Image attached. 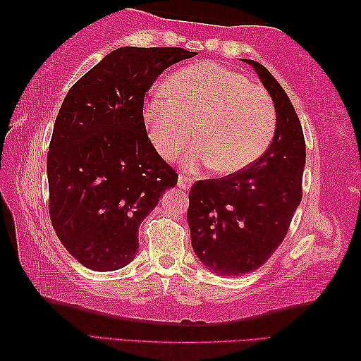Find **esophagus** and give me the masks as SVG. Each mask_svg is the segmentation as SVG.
<instances>
[{
  "mask_svg": "<svg viewBox=\"0 0 361 361\" xmlns=\"http://www.w3.org/2000/svg\"><path fill=\"white\" fill-rule=\"evenodd\" d=\"M192 184H193V177L185 176V174H179V179H177V185H179L180 188L188 190V188L192 187Z\"/></svg>",
  "mask_w": 361,
  "mask_h": 361,
  "instance_id": "34e87169",
  "label": "esophagus"
}]
</instances>
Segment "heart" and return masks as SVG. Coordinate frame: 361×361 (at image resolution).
<instances>
[{"instance_id":"b5f03b06","label":"heart","mask_w":361,"mask_h":361,"mask_svg":"<svg viewBox=\"0 0 361 361\" xmlns=\"http://www.w3.org/2000/svg\"><path fill=\"white\" fill-rule=\"evenodd\" d=\"M169 91L152 92L144 118L158 153L173 159L195 135L185 164H211L219 174L251 166L274 139L276 109L270 94L235 70L202 62L173 75Z\"/></svg>"}]
</instances>
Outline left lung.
Listing matches in <instances>:
<instances>
[{
    "label": "left lung",
    "instance_id": "left-lung-1",
    "mask_svg": "<svg viewBox=\"0 0 361 361\" xmlns=\"http://www.w3.org/2000/svg\"><path fill=\"white\" fill-rule=\"evenodd\" d=\"M252 65L276 109L269 149L251 166L219 179L197 180L188 192L192 246L221 276L251 274L270 259L302 200L305 140L288 94L267 68Z\"/></svg>",
    "mask_w": 361,
    "mask_h": 361
}]
</instances>
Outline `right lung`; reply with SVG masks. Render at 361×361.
I'll use <instances>...</instances> for the list:
<instances>
[{
    "label": "right lung",
    "mask_w": 361,
    "mask_h": 361,
    "mask_svg": "<svg viewBox=\"0 0 361 361\" xmlns=\"http://www.w3.org/2000/svg\"><path fill=\"white\" fill-rule=\"evenodd\" d=\"M184 47H120L70 87L49 152V216L59 240L85 267L133 261L139 226L179 174L158 155L144 99L164 70L193 57Z\"/></svg>",
    "instance_id": "add662e5"
}]
</instances>
